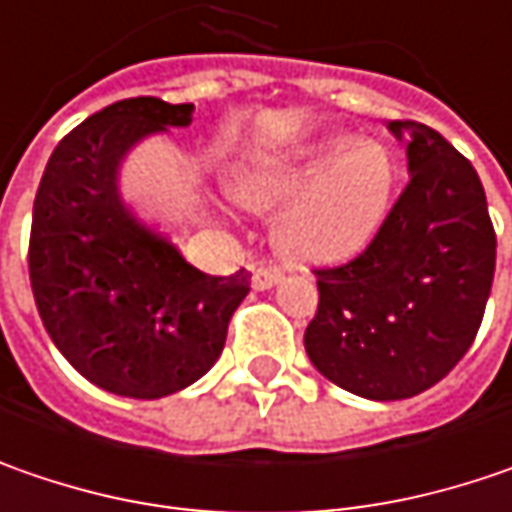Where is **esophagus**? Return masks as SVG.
I'll list each match as a JSON object with an SVG mask.
<instances>
[{"mask_svg": "<svg viewBox=\"0 0 512 512\" xmlns=\"http://www.w3.org/2000/svg\"><path fill=\"white\" fill-rule=\"evenodd\" d=\"M280 278H283L280 269H275V266H260L255 272V278H252V286L263 292V289H272L275 283H280Z\"/></svg>", "mask_w": 512, "mask_h": 512, "instance_id": "obj_1", "label": "esophagus"}]
</instances>
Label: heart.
<instances>
[{
    "label": "heart",
    "mask_w": 512,
    "mask_h": 512,
    "mask_svg": "<svg viewBox=\"0 0 512 512\" xmlns=\"http://www.w3.org/2000/svg\"><path fill=\"white\" fill-rule=\"evenodd\" d=\"M398 168L372 140L326 137L257 160L232 180V197L269 212L280 202L272 240L292 263L323 266L364 252L387 220Z\"/></svg>",
    "instance_id": "1"
}]
</instances>
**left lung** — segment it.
I'll use <instances>...</instances> for the list:
<instances>
[{
    "mask_svg": "<svg viewBox=\"0 0 512 512\" xmlns=\"http://www.w3.org/2000/svg\"><path fill=\"white\" fill-rule=\"evenodd\" d=\"M410 134V183L369 246L321 266L303 344L323 378L372 401L438 384L476 341L496 272V232L473 163L430 125Z\"/></svg>",
    "mask_w": 512,
    "mask_h": 512,
    "instance_id": "8db88e82",
    "label": "left lung"
}]
</instances>
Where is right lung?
Returning a JSON list of instances; mask_svg holds the SVG:
<instances>
[{"label":"right lung","mask_w":512,"mask_h":512,"mask_svg":"<svg viewBox=\"0 0 512 512\" xmlns=\"http://www.w3.org/2000/svg\"><path fill=\"white\" fill-rule=\"evenodd\" d=\"M194 105L120 100L56 145L34 200L28 272L56 349L91 384L163 398L220 358L252 272L203 275L140 226L117 194V168L145 134L189 125Z\"/></svg>","instance_id":"add662e5"}]
</instances>
